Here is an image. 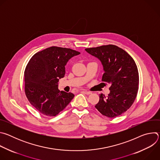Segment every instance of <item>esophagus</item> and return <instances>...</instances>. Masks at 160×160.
Instances as JSON below:
<instances>
[{
  "label": "esophagus",
  "mask_w": 160,
  "mask_h": 160,
  "mask_svg": "<svg viewBox=\"0 0 160 160\" xmlns=\"http://www.w3.org/2000/svg\"><path fill=\"white\" fill-rule=\"evenodd\" d=\"M82 92H83L87 95H89L91 94L90 92H89V91H87V90H83V91H82Z\"/></svg>",
  "instance_id": "1"
}]
</instances>
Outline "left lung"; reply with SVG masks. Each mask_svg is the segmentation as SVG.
<instances>
[{
  "label": "left lung",
  "instance_id": "8db88e82",
  "mask_svg": "<svg viewBox=\"0 0 160 160\" xmlns=\"http://www.w3.org/2000/svg\"><path fill=\"white\" fill-rule=\"evenodd\" d=\"M85 51L101 61L104 71L102 82L110 84L109 94L107 97L99 95L96 108L108 118L121 115L133 104L138 92L139 72L134 60L115 45L87 48Z\"/></svg>",
  "mask_w": 160,
  "mask_h": 160
}]
</instances>
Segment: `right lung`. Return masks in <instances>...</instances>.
<instances>
[{
	"instance_id": "add662e5",
	"label": "right lung",
	"mask_w": 160,
	"mask_h": 160,
	"mask_svg": "<svg viewBox=\"0 0 160 160\" xmlns=\"http://www.w3.org/2000/svg\"><path fill=\"white\" fill-rule=\"evenodd\" d=\"M75 50L52 46L35 54L25 70V92L30 103L41 114L55 117L74 98L58 89L59 79L65 75V65L80 54Z\"/></svg>"
}]
</instances>
